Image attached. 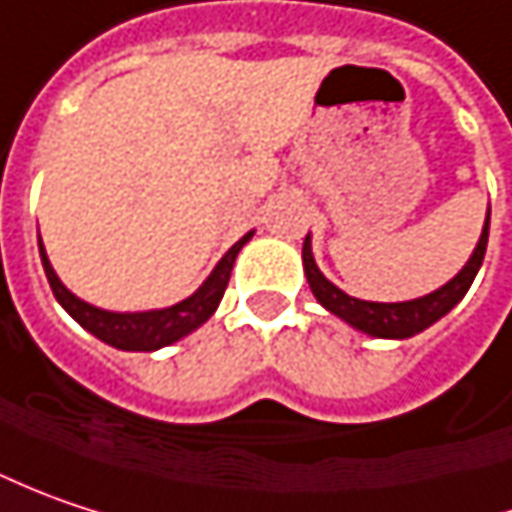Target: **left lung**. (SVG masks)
Instances as JSON below:
<instances>
[{"instance_id":"obj_1","label":"left lung","mask_w":512,"mask_h":512,"mask_svg":"<svg viewBox=\"0 0 512 512\" xmlns=\"http://www.w3.org/2000/svg\"><path fill=\"white\" fill-rule=\"evenodd\" d=\"M487 236H490V213L484 221V230H481V239L475 244L473 256L464 268L458 270L447 285H441L438 291L432 294L418 296V299H409V302H366V299H354L345 291H340L334 282H328L322 276V270L314 262V253H311V236H305L302 244V265H305V276H308V285L317 296L325 311H331L334 317L345 320L351 328L371 334V337H383V340H406V337H415L421 334L423 328H429L432 322H438L444 314H449L464 294L470 291L475 273L484 262V253H487Z\"/></svg>"}]
</instances>
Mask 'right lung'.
<instances>
[{"label":"right lung","instance_id":"1","mask_svg":"<svg viewBox=\"0 0 512 512\" xmlns=\"http://www.w3.org/2000/svg\"><path fill=\"white\" fill-rule=\"evenodd\" d=\"M253 239V230L244 233L239 242L233 244L221 262H218L213 273L204 279V285L187 299H181L178 305H169V308H158V311H138V314H117V311H103V308H94L89 302H83L80 296H74L60 276L54 273L48 256H45V247L39 239V259H42V268L48 276V285L57 296V302L63 305L65 311L80 322L89 334H94L97 340L115 345L120 351H158L164 345L178 343L181 337H187L190 331H195L198 325L210 320L216 314L218 302L224 296V288L230 282V270L233 262L239 256L244 244Z\"/></svg>","mask_w":512,"mask_h":512}]
</instances>
